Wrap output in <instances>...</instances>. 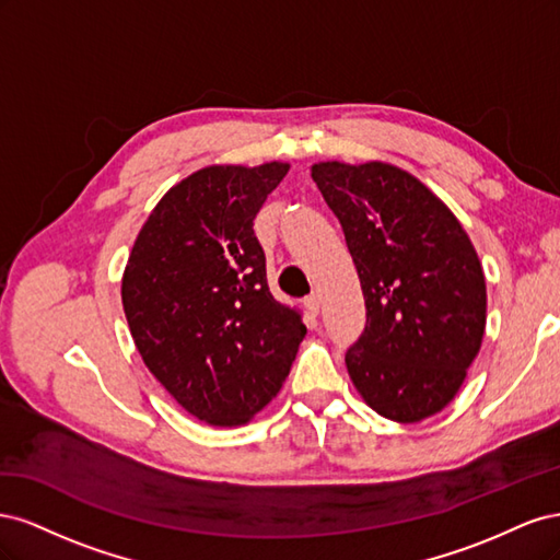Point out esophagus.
<instances>
[{
  "instance_id": "esophagus-1",
  "label": "esophagus",
  "mask_w": 560,
  "mask_h": 560,
  "mask_svg": "<svg viewBox=\"0 0 560 560\" xmlns=\"http://www.w3.org/2000/svg\"><path fill=\"white\" fill-rule=\"evenodd\" d=\"M306 308H308V313L311 315H319V296L317 294H311V296H306Z\"/></svg>"
}]
</instances>
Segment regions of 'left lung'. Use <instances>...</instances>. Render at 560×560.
I'll return each mask as SVG.
<instances>
[{
	"mask_svg": "<svg viewBox=\"0 0 560 560\" xmlns=\"http://www.w3.org/2000/svg\"><path fill=\"white\" fill-rule=\"evenodd\" d=\"M311 177L343 226L366 327L346 352L378 416L420 422L455 399L486 331V278L446 202L383 161H319Z\"/></svg>",
	"mask_w": 560,
	"mask_h": 560,
	"instance_id": "obj_1",
	"label": "left lung"
}]
</instances>
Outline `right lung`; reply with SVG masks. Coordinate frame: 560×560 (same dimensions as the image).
Returning <instances> with one entry per match:
<instances>
[{
    "label": "right lung",
    "instance_id": "add662e5",
    "mask_svg": "<svg viewBox=\"0 0 560 560\" xmlns=\"http://www.w3.org/2000/svg\"><path fill=\"white\" fill-rule=\"evenodd\" d=\"M290 163L208 165L147 217L121 280L132 341L186 413L245 425L273 399L306 336L268 290L254 217Z\"/></svg>",
    "mask_w": 560,
    "mask_h": 560
}]
</instances>
